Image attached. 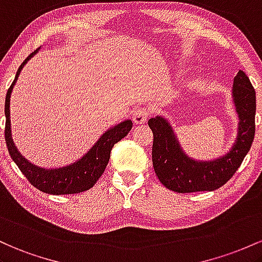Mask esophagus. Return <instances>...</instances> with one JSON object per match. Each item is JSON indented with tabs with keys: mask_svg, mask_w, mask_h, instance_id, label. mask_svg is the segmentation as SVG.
<instances>
[{
	"mask_svg": "<svg viewBox=\"0 0 262 262\" xmlns=\"http://www.w3.org/2000/svg\"><path fill=\"white\" fill-rule=\"evenodd\" d=\"M149 116V110L147 107H140L137 110H135L134 115H132V120L136 125L140 123H145Z\"/></svg>",
	"mask_w": 262,
	"mask_h": 262,
	"instance_id": "esophagus-1",
	"label": "esophagus"
}]
</instances>
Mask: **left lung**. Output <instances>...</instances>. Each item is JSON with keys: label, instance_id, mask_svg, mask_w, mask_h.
<instances>
[{"label": "left lung", "instance_id": "8db88e82", "mask_svg": "<svg viewBox=\"0 0 262 262\" xmlns=\"http://www.w3.org/2000/svg\"><path fill=\"white\" fill-rule=\"evenodd\" d=\"M233 102L237 114V135L225 155L201 161L189 157L182 148L172 125L166 117L148 120L154 132L152 163L161 183L177 193L215 190L224 186L248 155L255 136L256 96L248 75L239 70L233 83Z\"/></svg>", "mask_w": 262, "mask_h": 262}]
</instances>
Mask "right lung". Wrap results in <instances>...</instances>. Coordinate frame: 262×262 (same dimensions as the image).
<instances>
[{
  "label": "right lung",
  "instance_id": "obj_1",
  "mask_svg": "<svg viewBox=\"0 0 262 262\" xmlns=\"http://www.w3.org/2000/svg\"><path fill=\"white\" fill-rule=\"evenodd\" d=\"M39 49L40 48H38L37 51L29 54L25 61L20 64L16 73V78H14L13 83L8 89L7 95H6L5 136L8 152H10L14 163L18 166L20 172L37 189L53 195L74 194V193L84 192V190L93 188L96 181L101 177L105 168H106L108 160H110L111 149L116 142L127 136V134L132 128V121L131 120H125V121L108 128L99 137V140L94 143L86 154L81 156L75 162L69 163L68 166H61L58 168H43V167L29 162L25 156L20 155L12 139L10 111L11 94H12L14 85L18 80L22 69L27 64V61L39 52Z\"/></svg>",
  "mask_w": 262,
  "mask_h": 262
}]
</instances>
